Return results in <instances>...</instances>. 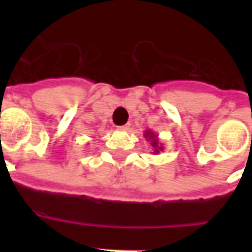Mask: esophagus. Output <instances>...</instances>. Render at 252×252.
Returning <instances> with one entry per match:
<instances>
[{
  "mask_svg": "<svg viewBox=\"0 0 252 252\" xmlns=\"http://www.w3.org/2000/svg\"><path fill=\"white\" fill-rule=\"evenodd\" d=\"M119 128L120 131H127V130H130V124H126V125H122V126H119Z\"/></svg>",
  "mask_w": 252,
  "mask_h": 252,
  "instance_id": "esophagus-1",
  "label": "esophagus"
}]
</instances>
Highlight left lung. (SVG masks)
<instances>
[{"instance_id":"1","label":"left lung","mask_w":252,"mask_h":252,"mask_svg":"<svg viewBox=\"0 0 252 252\" xmlns=\"http://www.w3.org/2000/svg\"><path fill=\"white\" fill-rule=\"evenodd\" d=\"M144 137H145L148 141H150V145H151V149H153L154 155H158V154H160L162 150H164V146H162L161 141L159 140L158 133H155L151 130H146L145 132H144Z\"/></svg>"}]
</instances>
